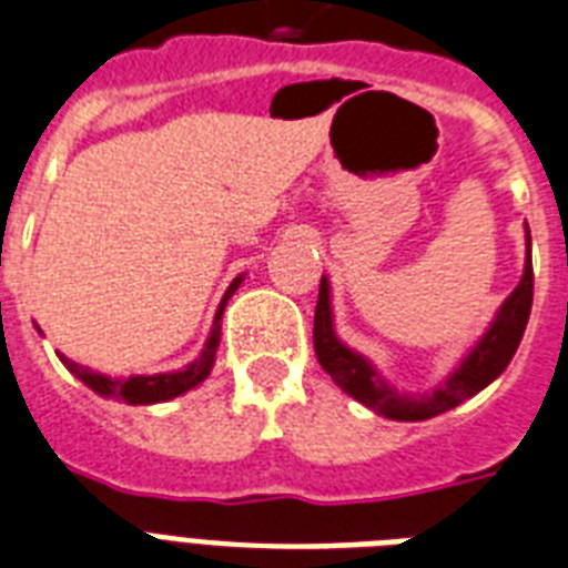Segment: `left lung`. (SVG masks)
Instances as JSON below:
<instances>
[{"label": "left lung", "instance_id": "1", "mask_svg": "<svg viewBox=\"0 0 568 568\" xmlns=\"http://www.w3.org/2000/svg\"><path fill=\"white\" fill-rule=\"evenodd\" d=\"M525 240L527 257L518 287L504 298V305L498 307L491 325L483 332L480 341L465 353L463 362L456 364V371L444 382H438L433 390H424V394L397 390L376 371V364L371 358L349 349L337 337L332 314V284L323 275L314 314V349L323 371L332 376L337 388L346 390L349 397L358 399L362 406H367L376 415L390 417V420H429V417L444 415V412H450L465 399H471L474 394H480L513 362V355L521 344V334H525L530 305H534V266H530V227L527 224Z\"/></svg>", "mask_w": 568, "mask_h": 568}]
</instances>
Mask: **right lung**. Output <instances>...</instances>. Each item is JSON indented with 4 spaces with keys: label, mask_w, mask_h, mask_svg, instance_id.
Wrapping results in <instances>:
<instances>
[{
    "label": "right lung",
    "mask_w": 568,
    "mask_h": 568,
    "mask_svg": "<svg viewBox=\"0 0 568 568\" xmlns=\"http://www.w3.org/2000/svg\"><path fill=\"white\" fill-rule=\"evenodd\" d=\"M240 284H243V275H236V278L231 281V287L224 290L204 349H201V355H197L195 362H189L186 367H180V371L153 373V376H105V373H94L91 367H82V364L70 362L68 355H59L61 364H64L79 382H85L88 388L105 399H124L130 406H151V403H165V399L180 397V394L197 388V385L210 376V371H213L215 353H219V341H222L224 305H227V298L234 296Z\"/></svg>",
    "instance_id": "1"
}]
</instances>
